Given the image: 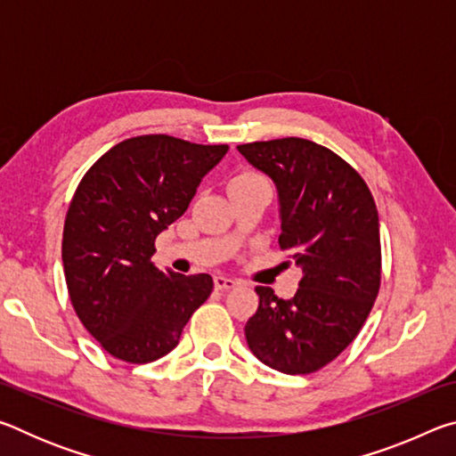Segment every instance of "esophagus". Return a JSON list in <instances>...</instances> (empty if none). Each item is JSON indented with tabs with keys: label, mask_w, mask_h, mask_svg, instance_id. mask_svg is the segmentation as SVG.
Here are the masks:
<instances>
[{
	"label": "esophagus",
	"mask_w": 456,
	"mask_h": 456,
	"mask_svg": "<svg viewBox=\"0 0 456 456\" xmlns=\"http://www.w3.org/2000/svg\"><path fill=\"white\" fill-rule=\"evenodd\" d=\"M215 288L221 291H229V289L237 288V280H233V277H225V275H215Z\"/></svg>",
	"instance_id": "esophagus-1"
}]
</instances>
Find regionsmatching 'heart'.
I'll use <instances>...</instances> for the list:
<instances>
[{"instance_id": "obj_1", "label": "heart", "mask_w": 456, "mask_h": 456, "mask_svg": "<svg viewBox=\"0 0 456 456\" xmlns=\"http://www.w3.org/2000/svg\"><path fill=\"white\" fill-rule=\"evenodd\" d=\"M259 181H265V179H264V176H261V175L253 173V171H239V173H235L233 176H231V181H229V191L233 192V191H237V189L249 187V184H253V183H259Z\"/></svg>"}]
</instances>
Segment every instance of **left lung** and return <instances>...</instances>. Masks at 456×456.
<instances>
[{
  "label": "left lung",
  "instance_id": "8db88e82",
  "mask_svg": "<svg viewBox=\"0 0 456 456\" xmlns=\"http://www.w3.org/2000/svg\"><path fill=\"white\" fill-rule=\"evenodd\" d=\"M237 151L277 184L280 247L304 272L291 299L257 285L247 344L283 374L318 372L360 334L380 289L374 197L356 168L305 138L239 144Z\"/></svg>",
  "mask_w": 456,
  "mask_h": 456
}]
</instances>
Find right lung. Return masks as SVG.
I'll list each match as a JSON object with an SVG mask.
<instances>
[{
    "instance_id": "obj_1",
    "label": "right lung",
    "mask_w": 456,
    "mask_h": 456,
    "mask_svg": "<svg viewBox=\"0 0 456 456\" xmlns=\"http://www.w3.org/2000/svg\"><path fill=\"white\" fill-rule=\"evenodd\" d=\"M227 149L142 134L114 144L82 176L61 261L76 315L110 356L128 364L163 358L211 296L209 273L160 272L151 257L157 235L187 211Z\"/></svg>"
}]
</instances>
